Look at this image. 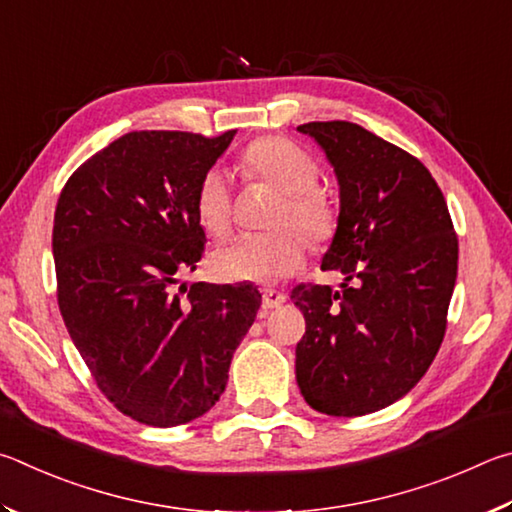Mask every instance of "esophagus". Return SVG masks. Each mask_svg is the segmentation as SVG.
Instances as JSON below:
<instances>
[{"instance_id":"esophagus-1","label":"esophagus","mask_w":512,"mask_h":512,"mask_svg":"<svg viewBox=\"0 0 512 512\" xmlns=\"http://www.w3.org/2000/svg\"><path fill=\"white\" fill-rule=\"evenodd\" d=\"M285 294L283 292H276V290H263V308L265 310H274V308H281L285 303Z\"/></svg>"}]
</instances>
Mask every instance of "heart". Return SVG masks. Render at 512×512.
I'll return each mask as SVG.
<instances>
[{"label": "heart", "instance_id": "obj_1", "mask_svg": "<svg viewBox=\"0 0 512 512\" xmlns=\"http://www.w3.org/2000/svg\"><path fill=\"white\" fill-rule=\"evenodd\" d=\"M240 166L249 179H261L281 191V202L270 218L276 229L242 233L229 240L213 251L211 270L222 281L276 283L297 272L306 258L304 232L312 242H324L333 236L335 206L317 186V159L288 137H263L249 143ZM195 213L209 236L222 238L229 231L233 193L224 170L211 168L202 175L195 193Z\"/></svg>", "mask_w": 512, "mask_h": 512}]
</instances>
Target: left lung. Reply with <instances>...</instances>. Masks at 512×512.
<instances>
[{
	"label": "left lung",
	"mask_w": 512,
	"mask_h": 512,
	"mask_svg": "<svg viewBox=\"0 0 512 512\" xmlns=\"http://www.w3.org/2000/svg\"><path fill=\"white\" fill-rule=\"evenodd\" d=\"M335 168L339 218L321 270L342 290L297 285L306 317L297 382L312 409L366 416L416 387L441 348L459 238L432 173L393 143L348 121L299 125Z\"/></svg>",
	"instance_id": "8db88e82"
}]
</instances>
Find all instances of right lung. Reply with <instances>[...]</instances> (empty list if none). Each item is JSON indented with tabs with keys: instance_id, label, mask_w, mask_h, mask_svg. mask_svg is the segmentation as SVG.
Returning a JSON list of instances; mask_svg holds the SVG:
<instances>
[{
	"instance_id": "1",
	"label": "right lung",
	"mask_w": 512,
	"mask_h": 512,
	"mask_svg": "<svg viewBox=\"0 0 512 512\" xmlns=\"http://www.w3.org/2000/svg\"><path fill=\"white\" fill-rule=\"evenodd\" d=\"M233 134L128 132L80 164L58 197L60 315L96 387L143 425L206 414L261 308L254 285L175 288L204 254L197 186Z\"/></svg>"
}]
</instances>
